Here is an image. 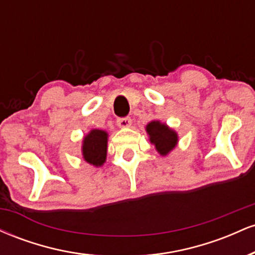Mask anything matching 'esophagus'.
<instances>
[{"instance_id":"esophagus-1","label":"esophagus","mask_w":255,"mask_h":255,"mask_svg":"<svg viewBox=\"0 0 255 255\" xmlns=\"http://www.w3.org/2000/svg\"><path fill=\"white\" fill-rule=\"evenodd\" d=\"M131 120L129 118H122L118 120V126L120 128H128L130 127Z\"/></svg>"}]
</instances>
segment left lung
<instances>
[{"instance_id":"obj_1","label":"left lung","mask_w":255,"mask_h":255,"mask_svg":"<svg viewBox=\"0 0 255 255\" xmlns=\"http://www.w3.org/2000/svg\"><path fill=\"white\" fill-rule=\"evenodd\" d=\"M148 140L160 156H168L178 144L177 131L159 120L148 122L145 127Z\"/></svg>"}]
</instances>
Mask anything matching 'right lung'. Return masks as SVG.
<instances>
[{"label": "right lung", "mask_w": 255, "mask_h": 255, "mask_svg": "<svg viewBox=\"0 0 255 255\" xmlns=\"http://www.w3.org/2000/svg\"><path fill=\"white\" fill-rule=\"evenodd\" d=\"M108 137L109 134L103 129H91L83 137L81 154L85 162L96 168L103 166L107 160Z\"/></svg>", "instance_id": "1"}]
</instances>
